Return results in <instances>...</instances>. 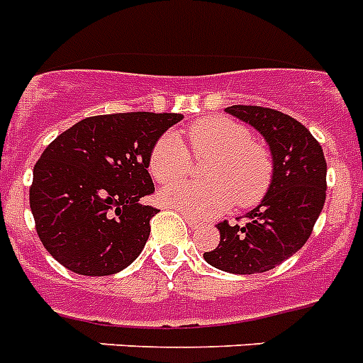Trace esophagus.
I'll list each match as a JSON object with an SVG mask.
<instances>
[{
    "instance_id": "34e87169",
    "label": "esophagus",
    "mask_w": 363,
    "mask_h": 363,
    "mask_svg": "<svg viewBox=\"0 0 363 363\" xmlns=\"http://www.w3.org/2000/svg\"><path fill=\"white\" fill-rule=\"evenodd\" d=\"M181 214H182V216H184V220H186L188 225H190L191 229H196L197 225H199V222H197V220L194 216H190V214H186V212H181Z\"/></svg>"
}]
</instances>
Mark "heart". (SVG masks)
<instances>
[{"instance_id":"1","label":"heart","mask_w":363,"mask_h":363,"mask_svg":"<svg viewBox=\"0 0 363 363\" xmlns=\"http://www.w3.org/2000/svg\"><path fill=\"white\" fill-rule=\"evenodd\" d=\"M188 141L194 155H214L208 164V184L181 181L190 167V152L175 132H166L155 141L149 155V173L158 182H173L162 188V205L190 216L205 218L228 211L235 199L248 207L263 197L270 181V162L252 132L237 121L208 117L188 126Z\"/></svg>"}]
</instances>
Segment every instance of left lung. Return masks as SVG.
<instances>
[{
    "label": "left lung",
    "mask_w": 363,
    "mask_h": 363,
    "mask_svg": "<svg viewBox=\"0 0 363 363\" xmlns=\"http://www.w3.org/2000/svg\"><path fill=\"white\" fill-rule=\"evenodd\" d=\"M225 111L263 135L272 152V181L242 223H218L220 244L203 257L223 272H267L298 252L313 231L326 199L325 152L291 115L261 106H231Z\"/></svg>",
    "instance_id": "left-lung-1"
}]
</instances>
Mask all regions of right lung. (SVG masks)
Returning a JSON list of instances; mask_svg holds the SVG:
<instances>
[{
    "label": "right lung",
    "mask_w": 363,
    "mask_h": 363,
    "mask_svg": "<svg viewBox=\"0 0 363 363\" xmlns=\"http://www.w3.org/2000/svg\"><path fill=\"white\" fill-rule=\"evenodd\" d=\"M181 113L87 117L57 135L33 167L29 207L50 255L82 276L121 272L145 248L156 208L147 172L155 141Z\"/></svg>",
    "instance_id": "add662e5"
}]
</instances>
